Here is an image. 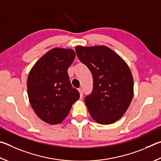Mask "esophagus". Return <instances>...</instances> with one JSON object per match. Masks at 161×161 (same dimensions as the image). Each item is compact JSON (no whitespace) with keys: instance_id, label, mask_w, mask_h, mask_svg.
<instances>
[{"instance_id":"esophagus-1","label":"esophagus","mask_w":161,"mask_h":161,"mask_svg":"<svg viewBox=\"0 0 161 161\" xmlns=\"http://www.w3.org/2000/svg\"><path fill=\"white\" fill-rule=\"evenodd\" d=\"M78 91L80 93V97H82V96H83V91H82V89L80 88V89H78Z\"/></svg>"}]
</instances>
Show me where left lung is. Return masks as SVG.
<instances>
[{
	"mask_svg": "<svg viewBox=\"0 0 161 161\" xmlns=\"http://www.w3.org/2000/svg\"><path fill=\"white\" fill-rule=\"evenodd\" d=\"M77 58L93 75V90L84 98L90 115L101 125L123 116L132 100L133 77L122 58L105 46H77Z\"/></svg>",
	"mask_w": 161,
	"mask_h": 161,
	"instance_id": "8db88e82",
	"label": "left lung"
}]
</instances>
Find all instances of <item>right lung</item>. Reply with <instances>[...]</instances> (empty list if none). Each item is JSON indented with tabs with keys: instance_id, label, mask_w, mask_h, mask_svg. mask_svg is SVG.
Segmentation results:
<instances>
[{
	"instance_id": "obj_1",
	"label": "right lung",
	"mask_w": 161,
	"mask_h": 161,
	"mask_svg": "<svg viewBox=\"0 0 161 161\" xmlns=\"http://www.w3.org/2000/svg\"><path fill=\"white\" fill-rule=\"evenodd\" d=\"M75 55L72 49H51L37 61L29 74V100L36 115L46 123L63 122L80 98L68 74Z\"/></svg>"
}]
</instances>
